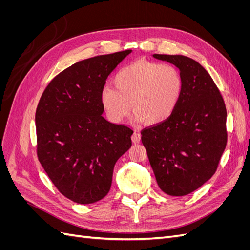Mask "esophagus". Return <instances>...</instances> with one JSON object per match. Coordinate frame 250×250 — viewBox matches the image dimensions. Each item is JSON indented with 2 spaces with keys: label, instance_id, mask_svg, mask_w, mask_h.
<instances>
[{
  "label": "esophagus",
  "instance_id": "esophagus-1",
  "mask_svg": "<svg viewBox=\"0 0 250 250\" xmlns=\"http://www.w3.org/2000/svg\"><path fill=\"white\" fill-rule=\"evenodd\" d=\"M131 140H132V142H133L134 144L140 143V142H141V133L138 132V131H135V132L132 134Z\"/></svg>",
  "mask_w": 250,
  "mask_h": 250
}]
</instances>
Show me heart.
<instances>
[{
    "instance_id": "heart-1",
    "label": "heart",
    "mask_w": 250,
    "mask_h": 250,
    "mask_svg": "<svg viewBox=\"0 0 250 250\" xmlns=\"http://www.w3.org/2000/svg\"><path fill=\"white\" fill-rule=\"evenodd\" d=\"M112 83L115 88L105 86L100 98L107 118L113 123L122 122L132 108L135 118L146 124H161L175 111L184 90V80L177 67L146 59L122 67Z\"/></svg>"
}]
</instances>
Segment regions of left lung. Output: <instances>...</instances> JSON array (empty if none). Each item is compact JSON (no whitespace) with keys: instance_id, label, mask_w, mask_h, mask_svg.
Returning <instances> with one entry per match:
<instances>
[{"instance_id":"1","label":"left lung","mask_w":250,"mask_h":250,"mask_svg":"<svg viewBox=\"0 0 250 250\" xmlns=\"http://www.w3.org/2000/svg\"><path fill=\"white\" fill-rule=\"evenodd\" d=\"M177 66L184 90L173 115L142 130V143L161 190L185 196L214 175L228 142L226 107L214 80L196 60L154 54Z\"/></svg>"}]
</instances>
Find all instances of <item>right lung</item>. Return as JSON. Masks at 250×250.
Instances as JSON below:
<instances>
[{
  "label": "right lung",
  "instance_id": "obj_1",
  "mask_svg": "<svg viewBox=\"0 0 250 250\" xmlns=\"http://www.w3.org/2000/svg\"><path fill=\"white\" fill-rule=\"evenodd\" d=\"M131 50L81 60L52 79L35 113L37 156L57 190L80 204L110 190L113 167L131 147L132 129L102 117L108 75Z\"/></svg>",
  "mask_w": 250,
  "mask_h": 250
}]
</instances>
